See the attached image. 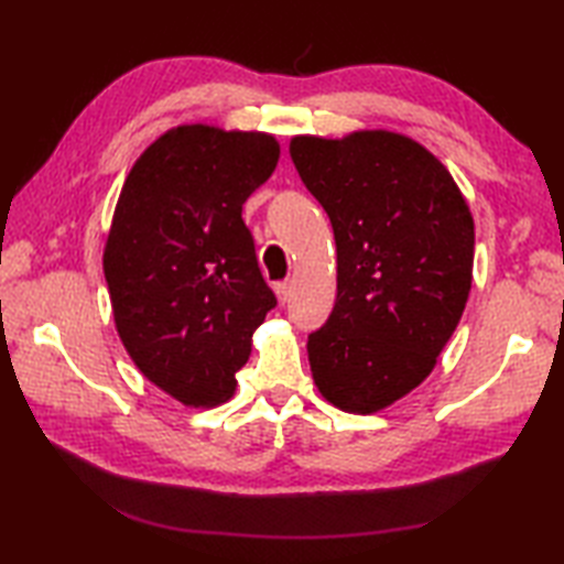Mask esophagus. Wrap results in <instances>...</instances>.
<instances>
[{"label":"esophagus","instance_id":"1","mask_svg":"<svg viewBox=\"0 0 564 564\" xmlns=\"http://www.w3.org/2000/svg\"><path fill=\"white\" fill-rule=\"evenodd\" d=\"M273 291H275V295H279V303H285V301H289V295H291V281L275 283Z\"/></svg>","mask_w":564,"mask_h":564}]
</instances>
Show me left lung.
Instances as JSON below:
<instances>
[{
	"label": "left lung",
	"instance_id": "obj_1",
	"mask_svg": "<svg viewBox=\"0 0 564 564\" xmlns=\"http://www.w3.org/2000/svg\"><path fill=\"white\" fill-rule=\"evenodd\" d=\"M291 158L337 242V301L307 337L315 386L344 412H378L431 373L458 327L473 215L446 166L388 130L297 135Z\"/></svg>",
	"mask_w": 564,
	"mask_h": 564
}]
</instances>
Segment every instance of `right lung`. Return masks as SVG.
<instances>
[{
    "instance_id": "right-lung-1",
    "label": "right lung",
    "mask_w": 564,
    "mask_h": 564,
    "mask_svg": "<svg viewBox=\"0 0 564 564\" xmlns=\"http://www.w3.org/2000/svg\"><path fill=\"white\" fill-rule=\"evenodd\" d=\"M279 162L267 133L182 126L130 170L104 251L118 334L154 386L191 406L225 402L275 295L242 220Z\"/></svg>"
}]
</instances>
